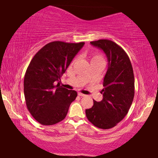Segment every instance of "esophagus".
Wrapping results in <instances>:
<instances>
[{"label":"esophagus","mask_w":158,"mask_h":158,"mask_svg":"<svg viewBox=\"0 0 158 158\" xmlns=\"http://www.w3.org/2000/svg\"><path fill=\"white\" fill-rule=\"evenodd\" d=\"M78 95L80 96V97H84V96H85V95L81 93H78Z\"/></svg>","instance_id":"34e87169"}]
</instances>
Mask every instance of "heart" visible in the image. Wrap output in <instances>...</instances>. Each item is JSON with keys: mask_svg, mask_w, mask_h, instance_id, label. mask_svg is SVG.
Segmentation results:
<instances>
[{"mask_svg": "<svg viewBox=\"0 0 158 158\" xmlns=\"http://www.w3.org/2000/svg\"><path fill=\"white\" fill-rule=\"evenodd\" d=\"M92 62H102L105 63V60L102 56L98 53H93L91 56V63Z\"/></svg>", "mask_w": 158, "mask_h": 158, "instance_id": "1", "label": "heart"}]
</instances>
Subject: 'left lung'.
I'll list each match as a JSON object with an SVG mask.
<instances>
[{
	"mask_svg": "<svg viewBox=\"0 0 158 158\" xmlns=\"http://www.w3.org/2000/svg\"><path fill=\"white\" fill-rule=\"evenodd\" d=\"M103 51L108 68L102 90V100H93L91 108L85 109L89 121L98 128L110 129L128 113L135 96V77L132 64L123 48L109 40L90 42Z\"/></svg>",
	"mask_w": 158,
	"mask_h": 158,
	"instance_id": "obj_1",
	"label": "left lung"
}]
</instances>
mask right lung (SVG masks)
I'll use <instances>...</instances> for the list:
<instances>
[{"label": "right lung", "mask_w": 158, "mask_h": 158, "mask_svg": "<svg viewBox=\"0 0 158 158\" xmlns=\"http://www.w3.org/2000/svg\"><path fill=\"white\" fill-rule=\"evenodd\" d=\"M84 42H49L34 56L26 69L23 91L26 106L36 121L44 125L56 124L65 118L77 93L60 86L61 76Z\"/></svg>", "instance_id": "1"}]
</instances>
